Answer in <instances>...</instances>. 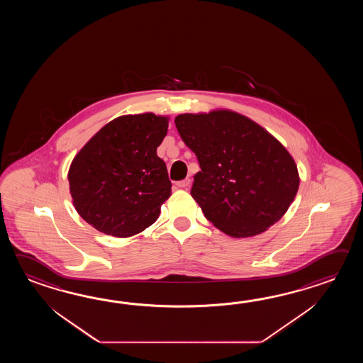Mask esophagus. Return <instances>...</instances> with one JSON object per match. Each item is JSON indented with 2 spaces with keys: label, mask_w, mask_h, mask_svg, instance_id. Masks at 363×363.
Returning <instances> with one entry per match:
<instances>
[{
  "label": "esophagus",
  "mask_w": 363,
  "mask_h": 363,
  "mask_svg": "<svg viewBox=\"0 0 363 363\" xmlns=\"http://www.w3.org/2000/svg\"><path fill=\"white\" fill-rule=\"evenodd\" d=\"M191 184V179H184V180H180L177 183V186L178 188H186V186H189Z\"/></svg>",
  "instance_id": "34e87169"
}]
</instances>
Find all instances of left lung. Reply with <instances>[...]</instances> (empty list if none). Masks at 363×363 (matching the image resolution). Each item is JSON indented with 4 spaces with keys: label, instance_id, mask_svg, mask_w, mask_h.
<instances>
[{
    "label": "left lung",
    "instance_id": "obj_1",
    "mask_svg": "<svg viewBox=\"0 0 363 363\" xmlns=\"http://www.w3.org/2000/svg\"><path fill=\"white\" fill-rule=\"evenodd\" d=\"M175 125L200 164L191 194L216 228L249 238L286 214L300 185L297 166L259 124L218 110L180 114Z\"/></svg>",
    "mask_w": 363,
    "mask_h": 363
}]
</instances>
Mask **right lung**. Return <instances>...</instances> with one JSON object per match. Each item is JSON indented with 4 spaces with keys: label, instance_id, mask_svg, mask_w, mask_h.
Segmentation results:
<instances>
[{
    "label": "right lung",
    "instance_id": "obj_1",
    "mask_svg": "<svg viewBox=\"0 0 363 363\" xmlns=\"http://www.w3.org/2000/svg\"><path fill=\"white\" fill-rule=\"evenodd\" d=\"M169 119L123 116L102 127L69 166V193L79 216L96 230L128 238L155 223L170 197L166 164L157 155Z\"/></svg>",
    "mask_w": 363,
    "mask_h": 363
}]
</instances>
